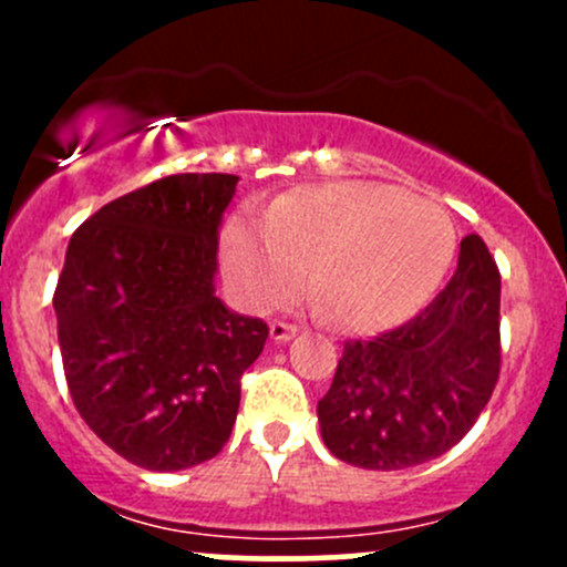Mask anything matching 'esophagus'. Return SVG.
Segmentation results:
<instances>
[{"label": "esophagus", "instance_id": "1", "mask_svg": "<svg viewBox=\"0 0 567 567\" xmlns=\"http://www.w3.org/2000/svg\"><path fill=\"white\" fill-rule=\"evenodd\" d=\"M271 340H277V342H285V340H290V337L296 334V323H288V320H274L271 323Z\"/></svg>", "mask_w": 567, "mask_h": 567}]
</instances>
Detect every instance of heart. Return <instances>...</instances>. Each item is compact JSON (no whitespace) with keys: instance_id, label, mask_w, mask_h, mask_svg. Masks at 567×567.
Returning <instances> with one entry per match:
<instances>
[{"instance_id":"b5f03b06","label":"heart","mask_w":567,"mask_h":567,"mask_svg":"<svg viewBox=\"0 0 567 567\" xmlns=\"http://www.w3.org/2000/svg\"><path fill=\"white\" fill-rule=\"evenodd\" d=\"M455 249L450 216L431 199L373 181L301 186L238 210L219 236L227 288L249 310L288 301L307 277L342 326L381 331L411 318L436 290Z\"/></svg>"}]
</instances>
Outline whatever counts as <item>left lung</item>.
<instances>
[{"label":"left lung","instance_id":"1","mask_svg":"<svg viewBox=\"0 0 567 567\" xmlns=\"http://www.w3.org/2000/svg\"><path fill=\"white\" fill-rule=\"evenodd\" d=\"M499 268L480 236L461 241L442 293L405 323L342 348L318 400L323 444L362 468H411L461 442L499 381Z\"/></svg>","mask_w":567,"mask_h":567}]
</instances>
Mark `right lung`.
I'll return each mask as SVG.
<instances>
[{
  "label": "right lung",
  "mask_w": 567,
  "mask_h": 567,
  "mask_svg": "<svg viewBox=\"0 0 567 567\" xmlns=\"http://www.w3.org/2000/svg\"><path fill=\"white\" fill-rule=\"evenodd\" d=\"M238 175L183 173L95 210L54 290L68 392L90 431L151 472L221 453L268 326L214 293Z\"/></svg>",
  "instance_id": "obj_1"
}]
</instances>
